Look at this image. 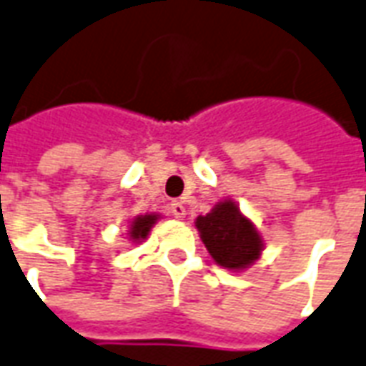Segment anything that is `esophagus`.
I'll use <instances>...</instances> for the list:
<instances>
[{
    "instance_id": "34e87169",
    "label": "esophagus",
    "mask_w": 366,
    "mask_h": 366,
    "mask_svg": "<svg viewBox=\"0 0 366 366\" xmlns=\"http://www.w3.org/2000/svg\"><path fill=\"white\" fill-rule=\"evenodd\" d=\"M170 213H172L176 219H182L186 217V207H184L182 202H172V204H170Z\"/></svg>"
}]
</instances>
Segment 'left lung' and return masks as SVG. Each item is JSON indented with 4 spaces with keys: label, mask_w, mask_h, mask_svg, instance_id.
Listing matches in <instances>:
<instances>
[{
    "label": "left lung",
    "mask_w": 366,
    "mask_h": 366,
    "mask_svg": "<svg viewBox=\"0 0 366 366\" xmlns=\"http://www.w3.org/2000/svg\"><path fill=\"white\" fill-rule=\"evenodd\" d=\"M199 237L211 258L227 269H242L259 258L262 237L252 221L240 215L234 202L217 204L205 217L196 219Z\"/></svg>",
    "instance_id": "8db88e82"
}]
</instances>
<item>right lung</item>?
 <instances>
[{
    "label": "right lung",
    "mask_w": 366,
    "mask_h": 366,
    "mask_svg": "<svg viewBox=\"0 0 366 366\" xmlns=\"http://www.w3.org/2000/svg\"><path fill=\"white\" fill-rule=\"evenodd\" d=\"M157 215H142V217H135L134 223H132V229H129V237L134 238V240H143V238H147L149 231H151V227L155 224Z\"/></svg>",
    "instance_id": "1"
}]
</instances>
